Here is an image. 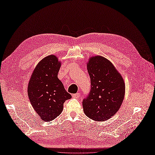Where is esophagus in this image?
Here are the masks:
<instances>
[{
	"instance_id": "1",
	"label": "esophagus",
	"mask_w": 155,
	"mask_h": 155,
	"mask_svg": "<svg viewBox=\"0 0 155 155\" xmlns=\"http://www.w3.org/2000/svg\"><path fill=\"white\" fill-rule=\"evenodd\" d=\"M80 96H81V94H80L79 93L73 94V98H78L79 97H80Z\"/></svg>"
}]
</instances>
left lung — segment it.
I'll use <instances>...</instances> for the list:
<instances>
[{
	"instance_id": "left-lung-1",
	"label": "left lung",
	"mask_w": 155,
	"mask_h": 155,
	"mask_svg": "<svg viewBox=\"0 0 155 155\" xmlns=\"http://www.w3.org/2000/svg\"><path fill=\"white\" fill-rule=\"evenodd\" d=\"M87 69L91 89L82 102L84 112L94 121H107L117 113L124 100L123 78L112 63L101 55L90 57Z\"/></svg>"
}]
</instances>
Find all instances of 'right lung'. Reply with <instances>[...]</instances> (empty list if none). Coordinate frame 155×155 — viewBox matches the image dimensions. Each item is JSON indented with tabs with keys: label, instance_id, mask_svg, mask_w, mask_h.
I'll return each mask as SVG.
<instances>
[{
	"label": "right lung",
	"instance_id": "obj_1",
	"mask_svg": "<svg viewBox=\"0 0 155 155\" xmlns=\"http://www.w3.org/2000/svg\"><path fill=\"white\" fill-rule=\"evenodd\" d=\"M61 66L56 55L45 57L38 63L28 81V98L34 110L45 121L59 116L64 101L71 98L57 77Z\"/></svg>",
	"mask_w": 155,
	"mask_h": 155
}]
</instances>
